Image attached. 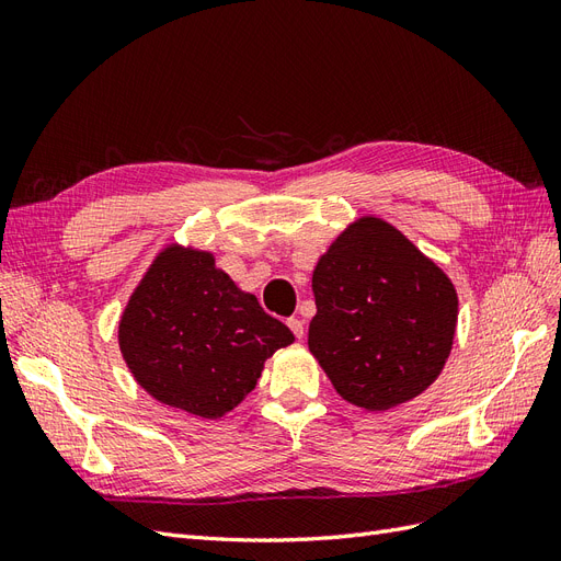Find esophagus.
<instances>
[{
    "label": "esophagus",
    "instance_id": "1",
    "mask_svg": "<svg viewBox=\"0 0 561 561\" xmlns=\"http://www.w3.org/2000/svg\"><path fill=\"white\" fill-rule=\"evenodd\" d=\"M287 328L293 330V334H295L297 339L304 336V322H301L299 318H287Z\"/></svg>",
    "mask_w": 561,
    "mask_h": 561
}]
</instances>
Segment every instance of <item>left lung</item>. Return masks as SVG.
I'll list each match as a JSON object with an SVG mask.
<instances>
[{
	"instance_id": "left-lung-1",
	"label": "left lung",
	"mask_w": 561,
	"mask_h": 561,
	"mask_svg": "<svg viewBox=\"0 0 561 561\" xmlns=\"http://www.w3.org/2000/svg\"><path fill=\"white\" fill-rule=\"evenodd\" d=\"M309 348L344 400L383 412L423 393L451 351V280L377 217L351 225L313 271Z\"/></svg>"
}]
</instances>
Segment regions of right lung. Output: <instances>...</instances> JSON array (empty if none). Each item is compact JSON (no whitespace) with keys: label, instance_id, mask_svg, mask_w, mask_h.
Segmentation results:
<instances>
[{"label":"right lung","instance_id":"right-lung-1","mask_svg":"<svg viewBox=\"0 0 561 561\" xmlns=\"http://www.w3.org/2000/svg\"><path fill=\"white\" fill-rule=\"evenodd\" d=\"M254 295L241 293L210 252L165 248L118 322L124 360L149 396L203 419L231 412L264 360L293 344Z\"/></svg>","mask_w":561,"mask_h":561}]
</instances>
